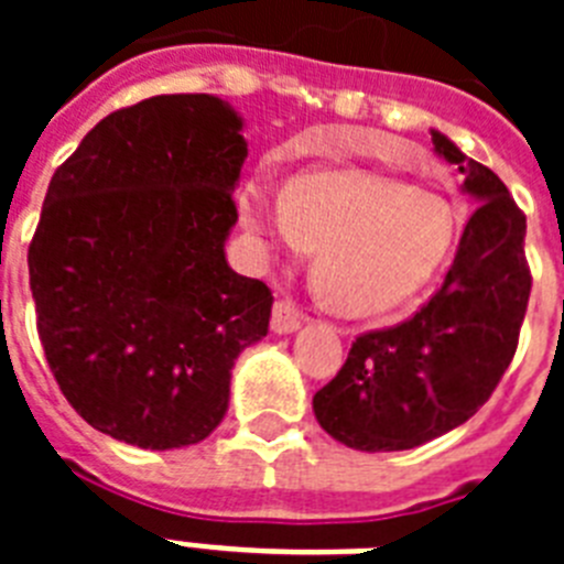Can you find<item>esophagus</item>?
<instances>
[{
	"instance_id": "esophagus-1",
	"label": "esophagus",
	"mask_w": 564,
	"mask_h": 564,
	"mask_svg": "<svg viewBox=\"0 0 564 564\" xmlns=\"http://www.w3.org/2000/svg\"><path fill=\"white\" fill-rule=\"evenodd\" d=\"M302 327V313L293 305L291 299H279L271 313V330L279 336H288V333H296Z\"/></svg>"
}]
</instances>
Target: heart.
Returning <instances> with one entry per match:
<instances>
[{"mask_svg":"<svg viewBox=\"0 0 564 564\" xmlns=\"http://www.w3.org/2000/svg\"><path fill=\"white\" fill-rule=\"evenodd\" d=\"M246 223L271 251H313L316 285L338 316L395 311L430 285L457 239L441 194L352 169H313L271 192L251 183Z\"/></svg>","mask_w":564,"mask_h":564,"instance_id":"heart-1","label":"heart"}]
</instances>
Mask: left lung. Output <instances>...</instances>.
Listing matches in <instances>:
<instances>
[{
	"label": "left lung",
	"instance_id": "8db88e82",
	"mask_svg": "<svg viewBox=\"0 0 564 564\" xmlns=\"http://www.w3.org/2000/svg\"><path fill=\"white\" fill-rule=\"evenodd\" d=\"M443 161L463 174L477 208L441 291L412 318L364 333L313 395L318 426L358 452H403L466 423L517 352L531 271L525 214L506 183L432 129Z\"/></svg>",
	"mask_w": 564,
	"mask_h": 564
}]
</instances>
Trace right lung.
Masks as SVG:
<instances>
[{
	"label": "right lung",
	"mask_w": 564,
	"mask_h": 564,
	"mask_svg": "<svg viewBox=\"0 0 564 564\" xmlns=\"http://www.w3.org/2000/svg\"><path fill=\"white\" fill-rule=\"evenodd\" d=\"M242 118L217 96L107 115L56 169L28 251L44 356L115 441L181 449L220 426L231 367L268 333L265 282L228 268Z\"/></svg>",
	"instance_id": "obj_1"
}]
</instances>
